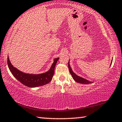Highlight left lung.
<instances>
[{
  "label": "left lung",
  "instance_id": "8db88e82",
  "mask_svg": "<svg viewBox=\"0 0 122 122\" xmlns=\"http://www.w3.org/2000/svg\"><path fill=\"white\" fill-rule=\"evenodd\" d=\"M68 67H69L70 73H71V74L72 76V77H73L74 80H75L76 82H78V83H82V84H90V83H92V82L89 81H88V80L84 79V78H83L77 76L76 74L74 73L73 71H72L71 66H70V65H69V60L68 62Z\"/></svg>",
  "mask_w": 122,
  "mask_h": 122
}]
</instances>
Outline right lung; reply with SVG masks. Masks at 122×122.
Masks as SVG:
<instances>
[{
  "label": "right lung",
  "instance_id": "right-lung-1",
  "mask_svg": "<svg viewBox=\"0 0 122 122\" xmlns=\"http://www.w3.org/2000/svg\"><path fill=\"white\" fill-rule=\"evenodd\" d=\"M59 59V57L54 59V63L51 65L49 71L45 73L36 75L24 73L15 68L12 65L9 56L7 57V64L10 71L18 81L27 86L33 88L44 86L51 82L54 74L55 67Z\"/></svg>",
  "mask_w": 122,
  "mask_h": 122
}]
</instances>
